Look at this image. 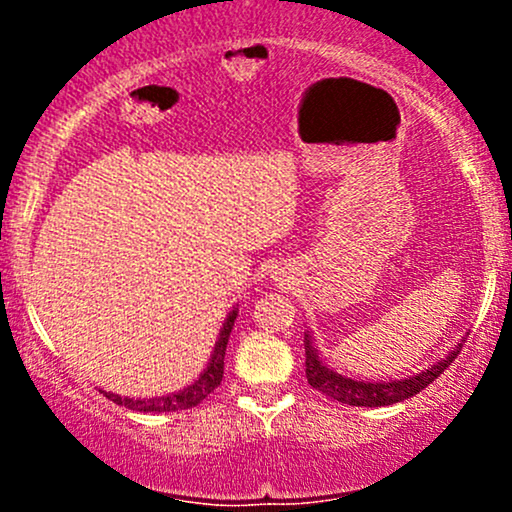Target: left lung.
Masks as SVG:
<instances>
[{
	"mask_svg": "<svg viewBox=\"0 0 512 512\" xmlns=\"http://www.w3.org/2000/svg\"><path fill=\"white\" fill-rule=\"evenodd\" d=\"M467 334L452 346L448 354L438 358V361L431 363L428 368L419 370V373H411L407 378L395 380H361L349 378V375L337 373V370L327 366L320 349H317L313 334L305 332V378H308V383L313 385L315 390H320L322 395L337 399V402L342 404H351V407H387V404H397L419 395L424 387L431 385L433 380L455 361L457 354H460Z\"/></svg>",
	"mask_w": 512,
	"mask_h": 512,
	"instance_id": "obj_1",
	"label": "left lung"
}]
</instances>
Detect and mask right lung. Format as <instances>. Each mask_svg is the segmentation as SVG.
Returning <instances> with one entry per match:
<instances>
[{"instance_id":"add662e5","label":"right lung","mask_w":512,"mask_h":512,"mask_svg":"<svg viewBox=\"0 0 512 512\" xmlns=\"http://www.w3.org/2000/svg\"><path fill=\"white\" fill-rule=\"evenodd\" d=\"M236 317H238V305H233L231 313H228L226 320H223V327L219 337H216L214 349H211L207 366H204L202 373L197 375L195 383L182 387L178 392H168V395H161V397H122L117 395V392H105V390L101 392L108 399H113L115 404H120V407H127L132 411H144V414H149V411L151 414H163V411H182V409L197 407L202 399H207L211 392L221 385L226 344L233 332V322H236Z\"/></svg>"}]
</instances>
